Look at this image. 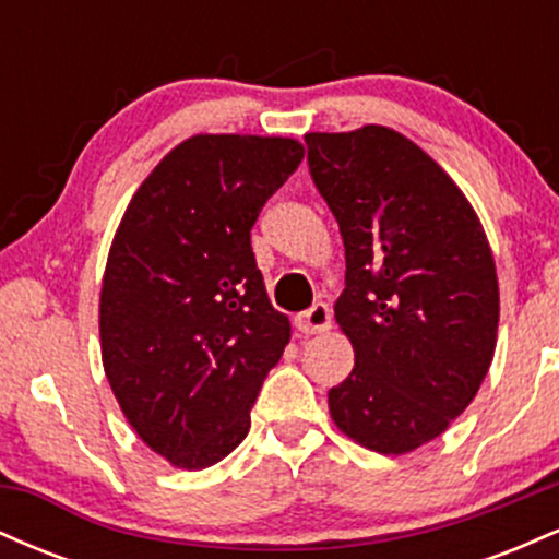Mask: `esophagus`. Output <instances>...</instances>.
Returning a JSON list of instances; mask_svg holds the SVG:
<instances>
[{"mask_svg":"<svg viewBox=\"0 0 559 559\" xmlns=\"http://www.w3.org/2000/svg\"><path fill=\"white\" fill-rule=\"evenodd\" d=\"M297 329L301 333H307V336H312V333H325L331 329V310L329 305H323V301H318V305H312L310 310H305L301 316H297Z\"/></svg>","mask_w":559,"mask_h":559,"instance_id":"34e87169","label":"esophagus"}]
</instances>
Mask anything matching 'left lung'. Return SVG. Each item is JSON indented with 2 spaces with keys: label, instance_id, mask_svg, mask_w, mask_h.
I'll return each mask as SVG.
<instances>
[{
  "label": "left lung",
  "instance_id": "8db88e82",
  "mask_svg": "<svg viewBox=\"0 0 559 559\" xmlns=\"http://www.w3.org/2000/svg\"><path fill=\"white\" fill-rule=\"evenodd\" d=\"M305 141L346 254L333 312L355 368L329 391L331 418L360 447L407 454L444 433L489 373L491 247L457 183L402 133L362 126Z\"/></svg>",
  "mask_w": 559,
  "mask_h": 559
}]
</instances>
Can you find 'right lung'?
<instances>
[{
	"label": "right lung",
	"instance_id": "1",
	"mask_svg": "<svg viewBox=\"0 0 559 559\" xmlns=\"http://www.w3.org/2000/svg\"><path fill=\"white\" fill-rule=\"evenodd\" d=\"M301 157L294 139L199 133L159 159L115 230L102 365L126 420L170 465L202 471L241 444L292 338L252 226Z\"/></svg>",
	"mask_w": 559,
	"mask_h": 559
}]
</instances>
